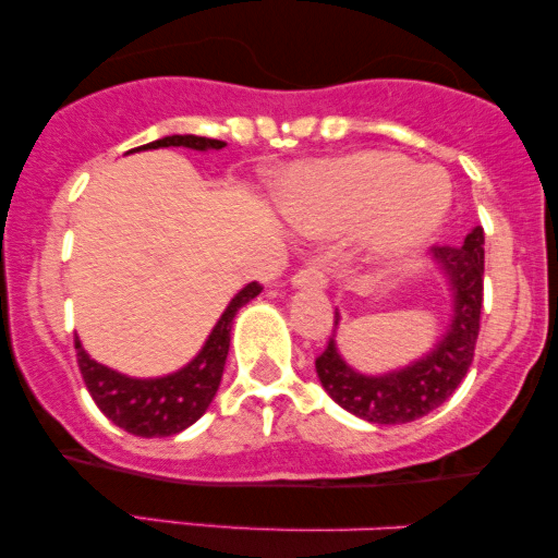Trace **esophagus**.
I'll use <instances>...</instances> for the list:
<instances>
[{
  "label": "esophagus",
  "instance_id": "obj_1",
  "mask_svg": "<svg viewBox=\"0 0 558 558\" xmlns=\"http://www.w3.org/2000/svg\"><path fill=\"white\" fill-rule=\"evenodd\" d=\"M325 283H328V280H325L323 267H319L317 262H306V265L293 275V286L296 288H325Z\"/></svg>",
  "mask_w": 558,
  "mask_h": 558
}]
</instances>
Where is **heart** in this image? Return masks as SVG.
I'll use <instances>...</instances> for the list:
<instances>
[{
  "mask_svg": "<svg viewBox=\"0 0 558 558\" xmlns=\"http://www.w3.org/2000/svg\"><path fill=\"white\" fill-rule=\"evenodd\" d=\"M291 194L319 230L349 228L377 215L380 246L407 248L444 220L451 185L438 168H414L393 151H362L296 172Z\"/></svg>",
  "mask_w": 558,
  "mask_h": 558,
  "instance_id": "heart-1",
  "label": "heart"
}]
</instances>
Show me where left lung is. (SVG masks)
<instances>
[{"instance_id": "8db88e82", "label": "left lung", "mask_w": 558, "mask_h": 558, "mask_svg": "<svg viewBox=\"0 0 558 558\" xmlns=\"http://www.w3.org/2000/svg\"><path fill=\"white\" fill-rule=\"evenodd\" d=\"M433 257L453 286L451 328L433 354L401 373L367 377L345 367L330 338L315 360L319 383L345 412L377 425H403L430 414L462 386L466 369L475 360L480 315H483V228L472 230L459 246H433Z\"/></svg>"}]
</instances>
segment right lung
I'll list each match as a JSON object with an SVG mask.
<instances>
[{"label":"right lung","instance_id":"obj_1","mask_svg":"<svg viewBox=\"0 0 558 558\" xmlns=\"http://www.w3.org/2000/svg\"><path fill=\"white\" fill-rule=\"evenodd\" d=\"M159 146H189V149H222L226 141L204 138V136H168L151 141V144L138 146V149H159ZM133 149V151H138ZM262 291L254 280L228 304L222 312L220 323L215 325L213 336L204 343L202 354L196 356L181 373L157 377V380H133L105 364L94 362L83 351L78 338H75V356H78V369L86 383L88 393L96 407L101 409L107 420L123 427L125 433L138 435V438H165L185 430L189 425L207 412L213 403L217 386H220L222 367H226L230 349V325H233L235 312L246 301H252Z\"/></svg>","mask_w":558,"mask_h":558}]
</instances>
